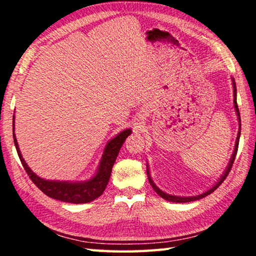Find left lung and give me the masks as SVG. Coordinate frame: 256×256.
Segmentation results:
<instances>
[{"instance_id":"obj_1","label":"left lung","mask_w":256,"mask_h":256,"mask_svg":"<svg viewBox=\"0 0 256 256\" xmlns=\"http://www.w3.org/2000/svg\"><path fill=\"white\" fill-rule=\"evenodd\" d=\"M232 89H234V108H235V112H236V115H237V120H238V133H237V138H236V142H235V146H234V151H232V158L229 160V162L227 164L226 170H224L222 175L219 177L218 180L216 182V183L211 186L210 188H208L206 190H204L203 193H200L198 196H172V194H168L166 192H164V190H160L157 185L154 184V182L151 178V175H150V170H149V164L146 162V175H148V180H149V183L150 185L152 186V188L154 190V192L158 194L160 198H164L166 201H170V202H176V203H186V202H192V201H196V200H200V198H203L211 194L214 190H216V188H219L220 185H222V182L226 180L227 175L229 174V172H230V168L234 164V160H235L236 157V154H237V148H238V142H240V110H238V106H237V89H236V82L235 79L232 76Z\"/></svg>"}]
</instances>
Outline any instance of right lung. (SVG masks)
I'll list each match as a JSON object with an SVG mask.
<instances>
[{"label":"right lung","mask_w":256,"mask_h":256,"mask_svg":"<svg viewBox=\"0 0 256 256\" xmlns=\"http://www.w3.org/2000/svg\"><path fill=\"white\" fill-rule=\"evenodd\" d=\"M132 133L131 128L123 130L122 132L110 138L107 142V144L104 149V152L102 156L100 162L97 167L94 174L90 177V178L86 180H46L42 177L38 176L36 172L32 170L27 162L21 154V151L19 149L18 141H16V134H14V146L18 152L19 158L21 160V164L27 172L30 180H32L38 188L42 192H44L47 196L55 200L74 203V204H80V203H88L94 200H96L104 193L106 186L110 182V175H112V168L114 166L115 160L118 158V154L120 152V148L126 140V138Z\"/></svg>","instance_id":"add662e5"}]
</instances>
